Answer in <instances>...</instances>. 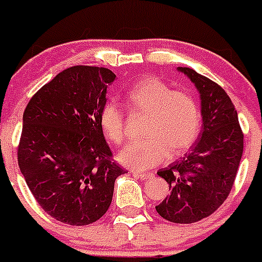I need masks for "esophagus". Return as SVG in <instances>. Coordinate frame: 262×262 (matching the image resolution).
I'll list each match as a JSON object with an SVG mask.
<instances>
[{
	"label": "esophagus",
	"mask_w": 262,
	"mask_h": 262,
	"mask_svg": "<svg viewBox=\"0 0 262 262\" xmlns=\"http://www.w3.org/2000/svg\"><path fill=\"white\" fill-rule=\"evenodd\" d=\"M136 176H138L141 180H146V179H150L153 178V173L152 172H142V171H135L133 172Z\"/></svg>",
	"instance_id": "34e87169"
}]
</instances>
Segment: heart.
<instances>
[{"instance_id":"heart-1","label":"heart","mask_w":262,"mask_h":262,"mask_svg":"<svg viewBox=\"0 0 262 262\" xmlns=\"http://www.w3.org/2000/svg\"><path fill=\"white\" fill-rule=\"evenodd\" d=\"M129 105L148 110L145 138L135 140L121 149L118 160L125 167L142 171L168 160L171 153L182 155L195 144L202 129L199 103L190 93L173 90L155 76H146L127 90ZM99 122L110 141L121 142L125 136L124 110L114 101L106 102Z\"/></svg>"}]
</instances>
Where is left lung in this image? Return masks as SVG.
Masks as SVG:
<instances>
[{"mask_svg": "<svg viewBox=\"0 0 262 262\" xmlns=\"http://www.w3.org/2000/svg\"><path fill=\"white\" fill-rule=\"evenodd\" d=\"M178 71L196 87L203 122L191 152L157 172L171 193L156 211L173 223H193L211 215L229 196L244 152V135L237 110L222 87L192 69Z\"/></svg>", "mask_w": 262, "mask_h": 262, "instance_id": "8db88e82", "label": "left lung"}]
</instances>
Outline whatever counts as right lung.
Returning <instances> with one entry per match:
<instances>
[{
	"instance_id": "obj_1",
	"label": "right lung",
	"mask_w": 262,
	"mask_h": 262,
	"mask_svg": "<svg viewBox=\"0 0 262 262\" xmlns=\"http://www.w3.org/2000/svg\"><path fill=\"white\" fill-rule=\"evenodd\" d=\"M116 74L74 66L40 89L25 107L17 159L32 195L56 221L84 226L110 207L125 169L112 160L99 113Z\"/></svg>"
}]
</instances>
